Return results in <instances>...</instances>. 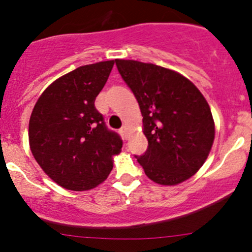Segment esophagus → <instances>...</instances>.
Returning <instances> with one entry per match:
<instances>
[{"label": "esophagus", "mask_w": 252, "mask_h": 252, "mask_svg": "<svg viewBox=\"0 0 252 252\" xmlns=\"http://www.w3.org/2000/svg\"><path fill=\"white\" fill-rule=\"evenodd\" d=\"M121 134L123 135L124 138L128 137V128H126V126H123L122 128H121Z\"/></svg>", "instance_id": "34e87169"}]
</instances>
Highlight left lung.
<instances>
[{
	"label": "left lung",
	"mask_w": 252,
	"mask_h": 252,
	"mask_svg": "<svg viewBox=\"0 0 252 252\" xmlns=\"http://www.w3.org/2000/svg\"><path fill=\"white\" fill-rule=\"evenodd\" d=\"M115 62L143 116L148 148L135 158L146 175L167 186L189 179L206 161L215 140L206 99L178 72L136 60Z\"/></svg>",
	"instance_id": "1"
}]
</instances>
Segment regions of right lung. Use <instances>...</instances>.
Segmentation results:
<instances>
[{"label":"right lung","mask_w":252,"mask_h":252,"mask_svg":"<svg viewBox=\"0 0 252 252\" xmlns=\"http://www.w3.org/2000/svg\"><path fill=\"white\" fill-rule=\"evenodd\" d=\"M115 60L80 66L48 86L30 120L32 154L43 172L66 189L88 190L108 178L123 142L109 130L94 100Z\"/></svg>","instance_id":"right-lung-1"}]
</instances>
